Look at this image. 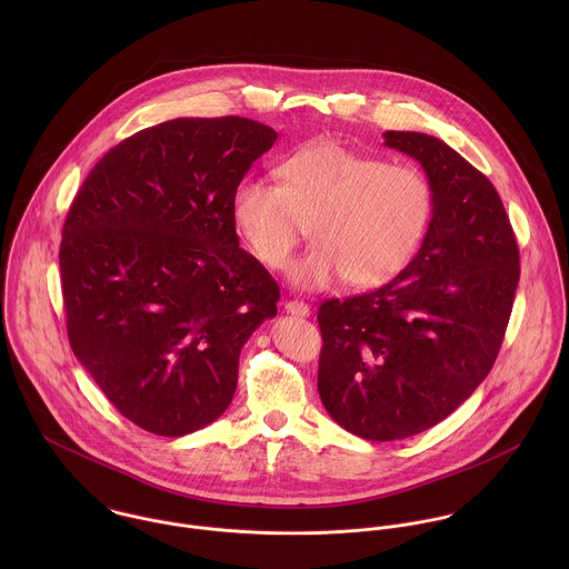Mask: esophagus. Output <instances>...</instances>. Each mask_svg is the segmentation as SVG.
I'll return each mask as SVG.
<instances>
[{
	"label": "esophagus",
	"mask_w": 569,
	"mask_h": 569,
	"mask_svg": "<svg viewBox=\"0 0 569 569\" xmlns=\"http://www.w3.org/2000/svg\"><path fill=\"white\" fill-rule=\"evenodd\" d=\"M284 311H287L289 316H296V318H309V316H311L309 305H305V302H300V300H289V302L284 305Z\"/></svg>",
	"instance_id": "34e87169"
}]
</instances>
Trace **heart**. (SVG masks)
Instances as JSON below:
<instances>
[{
    "label": "heart",
    "instance_id": "1",
    "mask_svg": "<svg viewBox=\"0 0 569 569\" xmlns=\"http://www.w3.org/2000/svg\"><path fill=\"white\" fill-rule=\"evenodd\" d=\"M278 183L243 177L230 194V219L267 269H282L311 221L313 244L287 269L291 287L330 289L346 278L375 289L418 253L433 219V188L407 163L341 142L309 144L278 166Z\"/></svg>",
    "mask_w": 569,
    "mask_h": 569
}]
</instances>
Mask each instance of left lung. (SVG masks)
<instances>
[{
    "instance_id": "obj_1",
    "label": "left lung",
    "mask_w": 569,
    "mask_h": 569,
    "mask_svg": "<svg viewBox=\"0 0 569 569\" xmlns=\"http://www.w3.org/2000/svg\"><path fill=\"white\" fill-rule=\"evenodd\" d=\"M433 188L429 232L377 291L328 300L318 390L330 418L377 442L416 436L487 379L512 311L519 247L487 177L440 138L386 131Z\"/></svg>"
}]
</instances>
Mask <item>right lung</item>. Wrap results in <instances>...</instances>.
I'll return each mask as SVG.
<instances>
[{
  "instance_id": "1",
  "label": "right lung",
  "mask_w": 569,
  "mask_h": 569,
  "mask_svg": "<svg viewBox=\"0 0 569 569\" xmlns=\"http://www.w3.org/2000/svg\"><path fill=\"white\" fill-rule=\"evenodd\" d=\"M278 133L249 118H177L113 147L68 212V337L138 427L179 438L234 399L239 355L280 289L244 249L230 194Z\"/></svg>"
}]
</instances>
